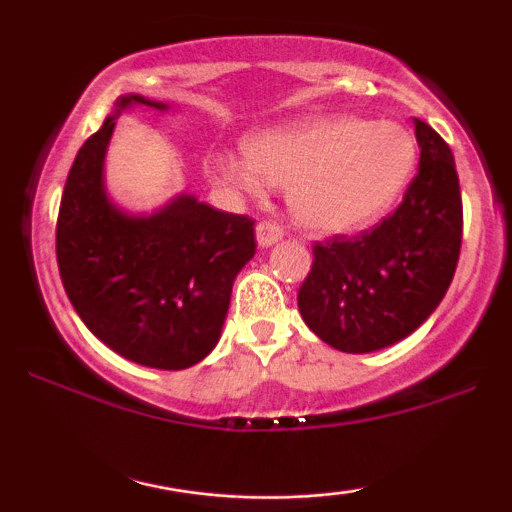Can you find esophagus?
Returning <instances> with one entry per match:
<instances>
[{
    "label": "esophagus",
    "mask_w": 512,
    "mask_h": 512,
    "mask_svg": "<svg viewBox=\"0 0 512 512\" xmlns=\"http://www.w3.org/2000/svg\"><path fill=\"white\" fill-rule=\"evenodd\" d=\"M255 236H257V243H260V248H269V245L279 243L281 236H284V228L279 226L276 221H260L255 228Z\"/></svg>",
    "instance_id": "1"
}]
</instances>
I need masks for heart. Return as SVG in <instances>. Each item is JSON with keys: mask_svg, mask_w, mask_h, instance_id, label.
Wrapping results in <instances>:
<instances>
[{"mask_svg": "<svg viewBox=\"0 0 512 512\" xmlns=\"http://www.w3.org/2000/svg\"><path fill=\"white\" fill-rule=\"evenodd\" d=\"M243 151L211 156V178L250 197L262 195L264 182L286 187L291 214L315 233H351L375 223L395 207L416 166L407 127L356 115L250 134Z\"/></svg>", "mask_w": 512, "mask_h": 512, "instance_id": "obj_1", "label": "heart"}]
</instances>
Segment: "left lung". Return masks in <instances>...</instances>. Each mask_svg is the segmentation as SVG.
I'll use <instances>...</instances> for the list:
<instances>
[{"instance_id":"obj_1","label":"left lung","mask_w":512,"mask_h":512,"mask_svg":"<svg viewBox=\"0 0 512 512\" xmlns=\"http://www.w3.org/2000/svg\"><path fill=\"white\" fill-rule=\"evenodd\" d=\"M421 158L402 204L358 236L313 245L298 291L305 325L346 354L385 349L443 301L462 248V195L445 139L414 120Z\"/></svg>"}]
</instances>
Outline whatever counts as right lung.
<instances>
[{
  "label": "right lung",
  "instance_id": "right-lung-1",
  "mask_svg": "<svg viewBox=\"0 0 512 512\" xmlns=\"http://www.w3.org/2000/svg\"><path fill=\"white\" fill-rule=\"evenodd\" d=\"M115 113L76 154L57 216V267L84 325L139 366L182 370L221 337L233 279L255 255V221L180 195L149 219L117 211L105 197L103 158Z\"/></svg>",
  "mask_w": 512,
  "mask_h": 512
}]
</instances>
